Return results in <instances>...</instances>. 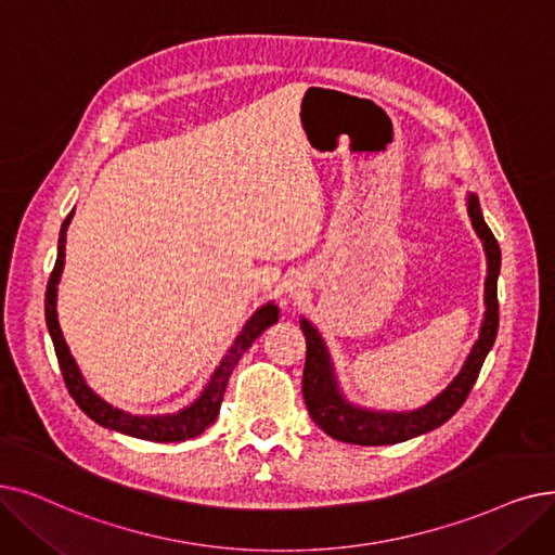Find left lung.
<instances>
[{
    "mask_svg": "<svg viewBox=\"0 0 555 555\" xmlns=\"http://www.w3.org/2000/svg\"><path fill=\"white\" fill-rule=\"evenodd\" d=\"M467 212L476 235L480 237L488 260L486 276V315L480 322L478 340L474 343L465 363L453 376L447 388L433 397L428 403L413 408V411H374V408L358 405L349 401L337 380L333 358L324 343L322 333L310 320L301 318V331L306 335V367H304V399L306 408L326 436L349 444H395L442 426L451 415H455L478 378L483 360L490 353L496 331H499V301H496V279L501 272V249L496 237L483 220L478 197L467 192Z\"/></svg>",
    "mask_w": 555,
    "mask_h": 555,
    "instance_id": "left-lung-1",
    "label": "left lung"
}]
</instances>
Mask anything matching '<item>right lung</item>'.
<instances>
[{"mask_svg": "<svg viewBox=\"0 0 555 555\" xmlns=\"http://www.w3.org/2000/svg\"><path fill=\"white\" fill-rule=\"evenodd\" d=\"M75 218V210H72L59 233V254H56V264L54 272L50 276V283H47V293H44V322L47 331L52 335L54 351L59 358V365L65 378L67 390L72 399L77 401L81 411L92 420L98 422L104 428L125 433V436L138 438V440H152V442H183L190 438H197L199 433H204L215 420L220 415V405L224 399V390L229 376L233 367L237 365L240 356H243L256 337L272 324L279 322V306L274 301L262 304L254 315L245 322L243 331L235 335L233 345L227 349L222 356L220 365L212 370L208 383L204 385V390L199 397L183 405L177 413H163V415H131L122 408H115L108 401H104L98 392H94L90 385L86 383L75 356L69 353V347L63 337L61 324H59V312H56V299H59V283L63 274V264H65V235L67 227Z\"/></svg>", "mask_w": 555, "mask_h": 555, "instance_id": "obj_1", "label": "right lung"}]
</instances>
